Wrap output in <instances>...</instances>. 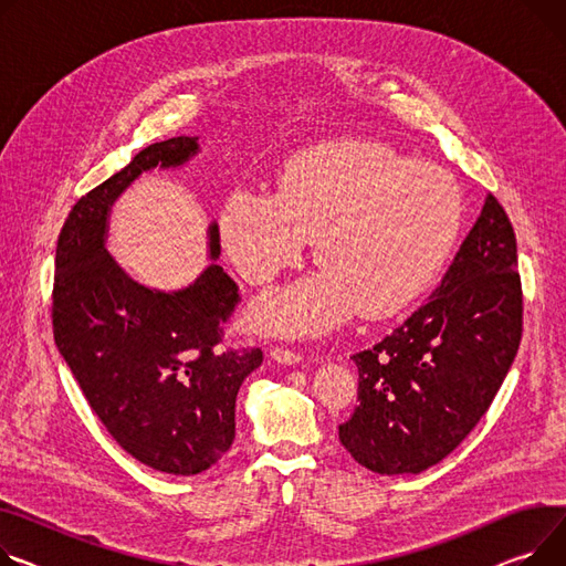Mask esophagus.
I'll return each instance as SVG.
<instances>
[{
    "instance_id": "esophagus-1",
    "label": "esophagus",
    "mask_w": 566,
    "mask_h": 566,
    "mask_svg": "<svg viewBox=\"0 0 566 566\" xmlns=\"http://www.w3.org/2000/svg\"><path fill=\"white\" fill-rule=\"evenodd\" d=\"M271 357L275 359V361H280V364H300V361H303L305 357L303 355H300V353H295V350H289V348H273L271 350Z\"/></svg>"
}]
</instances>
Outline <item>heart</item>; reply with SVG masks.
<instances>
[{"label": "heart", "mask_w": 566, "mask_h": 566, "mask_svg": "<svg viewBox=\"0 0 566 566\" xmlns=\"http://www.w3.org/2000/svg\"><path fill=\"white\" fill-rule=\"evenodd\" d=\"M462 224L455 179L375 143H334L289 164L280 193L241 188L224 202V250L250 284L295 266L316 237L323 271L259 300V327L323 334L359 307L385 318L437 277Z\"/></svg>", "instance_id": "obj_1"}]
</instances>
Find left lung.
<instances>
[{"label":"left lung","mask_w":566,"mask_h":566,"mask_svg":"<svg viewBox=\"0 0 566 566\" xmlns=\"http://www.w3.org/2000/svg\"><path fill=\"white\" fill-rule=\"evenodd\" d=\"M516 237L494 196L428 303L380 344L353 355V417L338 439L357 464L421 473L441 462L484 417L523 332Z\"/></svg>","instance_id":"8db88e82"}]
</instances>
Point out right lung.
I'll return each mask as SVG.
<instances>
[{"label": "right lung", "instance_id": "right-lung-1", "mask_svg": "<svg viewBox=\"0 0 566 566\" xmlns=\"http://www.w3.org/2000/svg\"><path fill=\"white\" fill-rule=\"evenodd\" d=\"M196 153L191 136L153 143L82 196L59 234L52 291L54 342L91 409L132 458L172 475L202 473L228 453L237 394L263 353L220 346L241 295L218 263L166 293L134 282L104 239L111 205L143 170ZM209 252L220 254L216 222Z\"/></svg>", "mask_w": 566, "mask_h": 566}]
</instances>
